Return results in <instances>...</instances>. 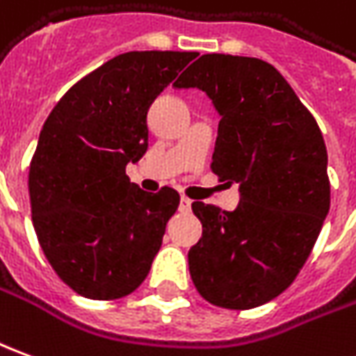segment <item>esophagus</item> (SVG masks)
Instances as JSON below:
<instances>
[{
  "label": "esophagus",
  "instance_id": "1",
  "mask_svg": "<svg viewBox=\"0 0 356 356\" xmlns=\"http://www.w3.org/2000/svg\"><path fill=\"white\" fill-rule=\"evenodd\" d=\"M191 206H193V200H191V198H186V196H183V198H181V202H179V210H181L183 213L191 212Z\"/></svg>",
  "mask_w": 356,
  "mask_h": 356
}]
</instances>
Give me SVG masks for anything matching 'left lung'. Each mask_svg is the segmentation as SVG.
Listing matches in <instances>:
<instances>
[{
  "instance_id": "1",
  "label": "left lung",
  "mask_w": 356,
  "mask_h": 356,
  "mask_svg": "<svg viewBox=\"0 0 356 356\" xmlns=\"http://www.w3.org/2000/svg\"><path fill=\"white\" fill-rule=\"evenodd\" d=\"M173 86L212 98V171L241 185L235 212L193 202L202 223L188 250L193 283L216 307L266 305L295 282L330 210L324 136L282 73L256 57L206 54Z\"/></svg>"
}]
</instances>
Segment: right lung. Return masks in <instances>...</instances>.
Returning <instances> with one entry per match:
<instances>
[{"instance_id": "obj_1", "label": "right lung", "mask_w": 356, "mask_h": 356, "mask_svg": "<svg viewBox=\"0 0 356 356\" xmlns=\"http://www.w3.org/2000/svg\"><path fill=\"white\" fill-rule=\"evenodd\" d=\"M196 51H127L74 83L46 119L29 168L32 225L74 293L131 295L179 208L171 186L144 193L125 173L148 148L152 102Z\"/></svg>"}]
</instances>
